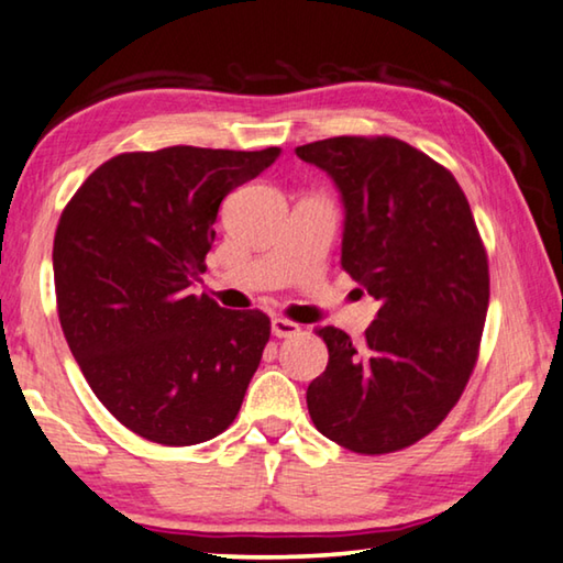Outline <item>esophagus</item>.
Instances as JSON below:
<instances>
[{"label":"esophagus","mask_w":563,"mask_h":563,"mask_svg":"<svg viewBox=\"0 0 563 563\" xmlns=\"http://www.w3.org/2000/svg\"><path fill=\"white\" fill-rule=\"evenodd\" d=\"M299 324H294V321H289V319H284V317H274L272 319V334L274 336H279V339H287V336H294V334H299Z\"/></svg>","instance_id":"obj_1"}]
</instances>
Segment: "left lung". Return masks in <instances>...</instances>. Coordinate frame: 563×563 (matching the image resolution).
<instances>
[{
	"label": "left lung",
	"mask_w": 563,
	"mask_h": 563,
	"mask_svg": "<svg viewBox=\"0 0 563 563\" xmlns=\"http://www.w3.org/2000/svg\"><path fill=\"white\" fill-rule=\"evenodd\" d=\"M344 207L342 266L379 301L364 342L324 327L329 364L307 389L314 427L356 454H389L434 431L474 372L489 262L454 174L394 136L297 146Z\"/></svg>",
	"instance_id": "left-lung-1"
}]
</instances>
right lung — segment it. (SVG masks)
<instances>
[{
  "label": "right lung",
  "mask_w": 563,
  "mask_h": 563,
  "mask_svg": "<svg viewBox=\"0 0 563 563\" xmlns=\"http://www.w3.org/2000/svg\"><path fill=\"white\" fill-rule=\"evenodd\" d=\"M276 156L279 146L119 154L62 211L52 254L62 331L97 399L154 444H201L242 409L269 317L221 309L191 287L221 199Z\"/></svg>",
  "instance_id": "add662e5"
}]
</instances>
